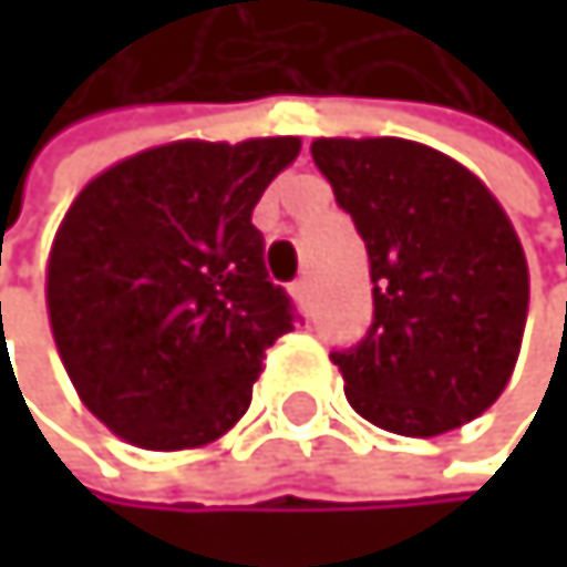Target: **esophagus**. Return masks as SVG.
<instances>
[{
	"instance_id": "esophagus-1",
	"label": "esophagus",
	"mask_w": 567,
	"mask_h": 567,
	"mask_svg": "<svg viewBox=\"0 0 567 567\" xmlns=\"http://www.w3.org/2000/svg\"><path fill=\"white\" fill-rule=\"evenodd\" d=\"M289 296L296 299V306H306L309 302V278H296L289 286Z\"/></svg>"
}]
</instances>
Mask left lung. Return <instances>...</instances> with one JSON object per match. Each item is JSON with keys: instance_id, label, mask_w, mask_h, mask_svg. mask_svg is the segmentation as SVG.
<instances>
[{"instance_id": "1", "label": "left lung", "mask_w": 567, "mask_h": 567, "mask_svg": "<svg viewBox=\"0 0 567 567\" xmlns=\"http://www.w3.org/2000/svg\"><path fill=\"white\" fill-rule=\"evenodd\" d=\"M312 159L353 217L374 281V326L340 367L360 419L432 439L504 394L520 357L530 275L489 186L411 138H316Z\"/></svg>"}]
</instances>
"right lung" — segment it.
I'll use <instances>...</instances> for the list:
<instances>
[{"label": "right lung", "instance_id": "add662e5", "mask_svg": "<svg viewBox=\"0 0 567 567\" xmlns=\"http://www.w3.org/2000/svg\"><path fill=\"white\" fill-rule=\"evenodd\" d=\"M296 135L179 138L97 173L47 258V316L84 408L118 439L200 449L251 404L265 350L292 330L251 210Z\"/></svg>", "mask_w": 567, "mask_h": 567}]
</instances>
